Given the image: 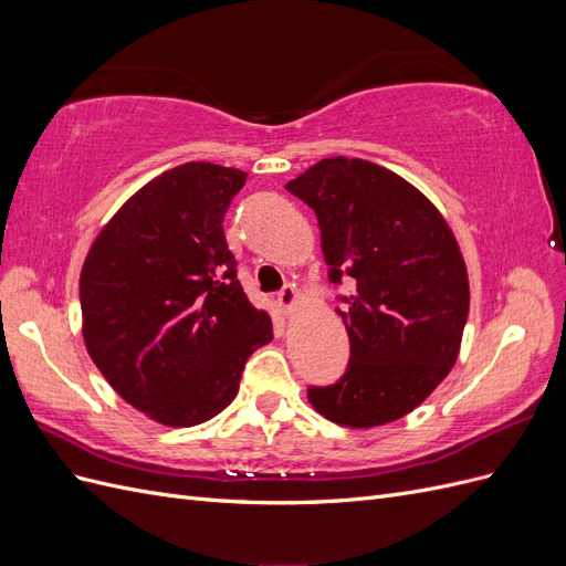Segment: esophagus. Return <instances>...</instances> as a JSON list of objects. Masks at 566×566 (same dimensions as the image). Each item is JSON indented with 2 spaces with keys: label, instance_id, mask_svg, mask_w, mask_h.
I'll use <instances>...</instances> for the list:
<instances>
[{
  "label": "esophagus",
  "instance_id": "1",
  "mask_svg": "<svg viewBox=\"0 0 566 566\" xmlns=\"http://www.w3.org/2000/svg\"><path fill=\"white\" fill-rule=\"evenodd\" d=\"M279 302H281V306H283V312H285V314H293V312H295V306L300 304L297 290H295L293 285H285V287L281 290Z\"/></svg>",
  "mask_w": 566,
  "mask_h": 566
}]
</instances>
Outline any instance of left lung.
<instances>
[{
  "label": "left lung",
  "mask_w": 566,
  "mask_h": 566,
  "mask_svg": "<svg viewBox=\"0 0 566 566\" xmlns=\"http://www.w3.org/2000/svg\"><path fill=\"white\" fill-rule=\"evenodd\" d=\"M285 188L316 212L328 279L356 281L337 310L347 373L310 387V403L354 430L408 416L451 373L470 312L451 227L413 184L361 158H325Z\"/></svg>",
  "instance_id": "8db88e82"
}]
</instances>
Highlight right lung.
Wrapping results in <instances>:
<instances>
[{"label":"right lung","instance_id":"add662e5","mask_svg":"<svg viewBox=\"0 0 566 566\" xmlns=\"http://www.w3.org/2000/svg\"><path fill=\"white\" fill-rule=\"evenodd\" d=\"M245 172L186 163L142 186L101 229L80 273L82 337L108 385L150 420L193 427L238 394L273 339L235 279L224 214Z\"/></svg>","mask_w":566,"mask_h":566}]
</instances>
